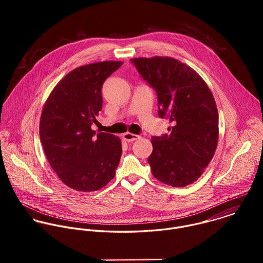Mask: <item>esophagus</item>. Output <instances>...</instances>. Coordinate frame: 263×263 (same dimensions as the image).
Segmentation results:
<instances>
[{
    "label": "esophagus",
    "instance_id": "34e87169",
    "mask_svg": "<svg viewBox=\"0 0 263 263\" xmlns=\"http://www.w3.org/2000/svg\"><path fill=\"white\" fill-rule=\"evenodd\" d=\"M123 138H124L126 141L130 142V141H134V140L138 139V138H139V136H138V135H136V134H132V133L127 132V133H125V134L123 135Z\"/></svg>",
    "mask_w": 263,
    "mask_h": 263
}]
</instances>
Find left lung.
Instances as JSON below:
<instances>
[{
  "label": "left lung",
  "instance_id": "1",
  "mask_svg": "<svg viewBox=\"0 0 263 263\" xmlns=\"http://www.w3.org/2000/svg\"><path fill=\"white\" fill-rule=\"evenodd\" d=\"M157 93L158 116L168 119V134L153 136L147 158L153 176L173 187L197 181L218 140V115L205 81L189 65L171 57L130 60Z\"/></svg>",
  "mask_w": 263,
  "mask_h": 263
}]
</instances>
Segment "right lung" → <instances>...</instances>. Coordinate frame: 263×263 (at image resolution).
<instances>
[{"instance_id": "right-lung-1", "label": "right lung", "mask_w": 263, "mask_h": 263, "mask_svg": "<svg viewBox=\"0 0 263 263\" xmlns=\"http://www.w3.org/2000/svg\"><path fill=\"white\" fill-rule=\"evenodd\" d=\"M122 61L74 68L50 93L41 117L40 136L47 159L60 180L78 192H95L116 176L121 139L91 130L102 110V86Z\"/></svg>"}]
</instances>
